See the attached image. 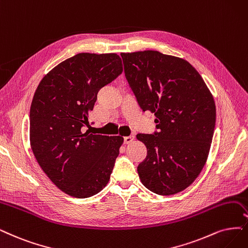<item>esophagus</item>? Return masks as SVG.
Segmentation results:
<instances>
[{"mask_svg": "<svg viewBox=\"0 0 248 248\" xmlns=\"http://www.w3.org/2000/svg\"><path fill=\"white\" fill-rule=\"evenodd\" d=\"M135 139L134 136H129V137H124V144H131Z\"/></svg>", "mask_w": 248, "mask_h": 248, "instance_id": "1", "label": "esophagus"}]
</instances>
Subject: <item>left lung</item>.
<instances>
[{
  "label": "left lung",
  "instance_id": "8db88e82",
  "mask_svg": "<svg viewBox=\"0 0 248 248\" xmlns=\"http://www.w3.org/2000/svg\"><path fill=\"white\" fill-rule=\"evenodd\" d=\"M121 56L142 111L156 117V131L137 135L147 148L137 168L140 180L153 193L176 194L194 182L207 159L216 125L214 98L184 59L150 50Z\"/></svg>",
  "mask_w": 248,
  "mask_h": 248
}]
</instances>
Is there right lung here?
<instances>
[{
	"label": "right lung",
	"mask_w": 248,
	"mask_h": 248,
	"mask_svg": "<svg viewBox=\"0 0 248 248\" xmlns=\"http://www.w3.org/2000/svg\"><path fill=\"white\" fill-rule=\"evenodd\" d=\"M122 72L114 53H79L55 66L35 91L31 149L46 175L70 196H93L110 179L124 138L85 133V127L99 90Z\"/></svg>",
	"instance_id": "right-lung-1"
}]
</instances>
